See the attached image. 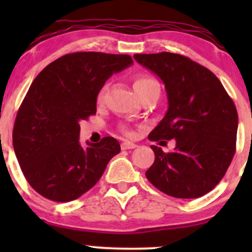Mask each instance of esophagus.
Returning a JSON list of instances; mask_svg holds the SVG:
<instances>
[{
    "label": "esophagus",
    "mask_w": 252,
    "mask_h": 252,
    "mask_svg": "<svg viewBox=\"0 0 252 252\" xmlns=\"http://www.w3.org/2000/svg\"><path fill=\"white\" fill-rule=\"evenodd\" d=\"M136 146H138V145L134 144V142H131V141H124V142H122V150L135 149Z\"/></svg>",
    "instance_id": "obj_1"
}]
</instances>
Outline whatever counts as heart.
<instances>
[{
    "mask_svg": "<svg viewBox=\"0 0 252 252\" xmlns=\"http://www.w3.org/2000/svg\"><path fill=\"white\" fill-rule=\"evenodd\" d=\"M133 86H134V90L136 91V94H138L139 96H142L144 94H146L147 91L151 90L152 88H155V86H158V83H157L154 78L149 77V75H136V77L134 78ZM105 91H106V86L105 88L101 89L100 93H98V95H97V102L98 103L102 102L103 96H105ZM121 130L123 131L124 134L131 133V131L129 130L126 126H122Z\"/></svg>",
    "mask_w": 252,
    "mask_h": 252,
    "instance_id": "b5f03b06",
    "label": "heart"
}]
</instances>
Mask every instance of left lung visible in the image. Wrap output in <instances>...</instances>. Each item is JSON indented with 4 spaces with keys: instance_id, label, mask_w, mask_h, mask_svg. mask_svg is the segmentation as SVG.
<instances>
[{
    "instance_id": "8db88e82",
    "label": "left lung",
    "mask_w": 252,
    "mask_h": 252,
    "mask_svg": "<svg viewBox=\"0 0 252 252\" xmlns=\"http://www.w3.org/2000/svg\"><path fill=\"white\" fill-rule=\"evenodd\" d=\"M134 58L161 78L168 97V111L149 139H175L172 152L152 145L155 162L146 178L155 188L178 199L207 194L222 180L234 157V102L220 79L189 57L161 52Z\"/></svg>"
}]
</instances>
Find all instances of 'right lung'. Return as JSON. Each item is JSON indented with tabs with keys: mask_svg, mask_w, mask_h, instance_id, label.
I'll return each mask as SVG.
<instances>
[{
	"mask_svg": "<svg viewBox=\"0 0 252 252\" xmlns=\"http://www.w3.org/2000/svg\"><path fill=\"white\" fill-rule=\"evenodd\" d=\"M131 63L129 55L68 53L34 79L18 110L12 136L23 174L41 196L57 202L78 199L121 152L112 136L81 146L79 123L96 113L106 80Z\"/></svg>",
	"mask_w": 252,
	"mask_h": 252,
	"instance_id": "1",
	"label": "right lung"
}]
</instances>
